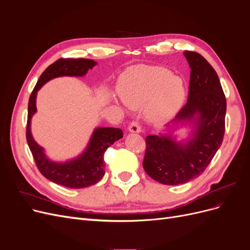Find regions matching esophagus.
Here are the masks:
<instances>
[{"mask_svg": "<svg viewBox=\"0 0 250 250\" xmlns=\"http://www.w3.org/2000/svg\"><path fill=\"white\" fill-rule=\"evenodd\" d=\"M141 125L140 123L138 122V121H132V122L128 125V130H129L130 132H140L141 131Z\"/></svg>", "mask_w": 250, "mask_h": 250, "instance_id": "34e87169", "label": "esophagus"}]
</instances>
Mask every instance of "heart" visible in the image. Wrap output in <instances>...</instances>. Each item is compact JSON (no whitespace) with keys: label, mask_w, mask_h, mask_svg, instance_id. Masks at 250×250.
Masks as SVG:
<instances>
[{"label":"heart","mask_w":250,"mask_h":250,"mask_svg":"<svg viewBox=\"0 0 250 250\" xmlns=\"http://www.w3.org/2000/svg\"><path fill=\"white\" fill-rule=\"evenodd\" d=\"M119 93L132 108H140L152 99L148 117L154 122L169 119L183 103L186 86L183 78L160 66L135 65L128 69L119 81Z\"/></svg>","instance_id":"1"}]
</instances>
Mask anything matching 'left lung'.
I'll list each match as a JSON object with an SVG mask.
<instances>
[{"label": "left lung", "mask_w": 250, "mask_h": 250, "mask_svg": "<svg viewBox=\"0 0 250 250\" xmlns=\"http://www.w3.org/2000/svg\"><path fill=\"white\" fill-rule=\"evenodd\" d=\"M184 54L191 67L188 95L174 121H192L197 113V128L187 144L176 143L169 135H148L143 161L151 178L171 186L201 175L220 148L225 131L226 99L216 71L199 53Z\"/></svg>", "instance_id": "left-lung-1"}]
</instances>
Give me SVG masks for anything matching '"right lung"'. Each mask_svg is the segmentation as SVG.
<instances>
[{
	"label": "right lung",
	"mask_w": 250,
	"mask_h": 250,
	"mask_svg": "<svg viewBox=\"0 0 250 250\" xmlns=\"http://www.w3.org/2000/svg\"><path fill=\"white\" fill-rule=\"evenodd\" d=\"M95 64L94 60L86 58H59L43 71L29 98L26 138L34 162L44 177L66 188H82L97 184L105 173V151L116 141L123 138V131L111 127L97 128L87 149L81 156L64 164L53 163L34 141L30 129L31 118L36 111V94L49 80L59 76H83Z\"/></svg>",
	"instance_id": "right-lung-1"
}]
</instances>
